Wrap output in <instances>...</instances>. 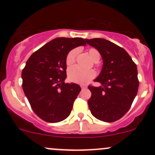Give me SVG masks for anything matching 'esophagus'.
Here are the masks:
<instances>
[{"instance_id":"esophagus-1","label":"esophagus","mask_w":155,"mask_h":155,"mask_svg":"<svg viewBox=\"0 0 155 155\" xmlns=\"http://www.w3.org/2000/svg\"><path fill=\"white\" fill-rule=\"evenodd\" d=\"M80 86H81V87H82V88H85V87H87L86 85H81Z\"/></svg>"}]
</instances>
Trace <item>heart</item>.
Returning <instances> with one entry per match:
<instances>
[{
  "label": "heart",
  "mask_w": 155,
  "mask_h": 155,
  "mask_svg": "<svg viewBox=\"0 0 155 155\" xmlns=\"http://www.w3.org/2000/svg\"><path fill=\"white\" fill-rule=\"evenodd\" d=\"M77 49L73 48L70 50L66 56V64L68 67L73 64L76 61V55H77ZM87 54L90 56L92 61L94 62H97L100 60L101 54L100 52L94 48H91L87 49ZM96 73L93 70H83L78 67H73L69 70L68 71V79L70 82H75V83L82 84L85 85L87 82H90L92 79L95 77Z\"/></svg>",
  "instance_id": "obj_1"
}]
</instances>
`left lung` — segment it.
I'll return each mask as SVG.
<instances>
[{
    "instance_id": "1",
    "label": "left lung",
    "mask_w": 155,
    "mask_h": 155,
    "mask_svg": "<svg viewBox=\"0 0 155 155\" xmlns=\"http://www.w3.org/2000/svg\"><path fill=\"white\" fill-rule=\"evenodd\" d=\"M101 54L102 70L95 82L100 87L89 85L91 97L88 107L92 115L105 122L122 118L130 108L139 88L137 68L125 50L102 38L86 39Z\"/></svg>"
}]
</instances>
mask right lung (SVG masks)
<instances>
[{"label": "right lung", "mask_w": 155, "mask_h": 155, "mask_svg": "<svg viewBox=\"0 0 155 155\" xmlns=\"http://www.w3.org/2000/svg\"><path fill=\"white\" fill-rule=\"evenodd\" d=\"M86 45V39L58 37L33 53L21 72L22 88L31 108L42 120L61 121L70 115L81 91L65 83L66 56L73 48Z\"/></svg>", "instance_id": "right-lung-1"}]
</instances>
